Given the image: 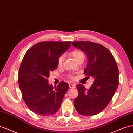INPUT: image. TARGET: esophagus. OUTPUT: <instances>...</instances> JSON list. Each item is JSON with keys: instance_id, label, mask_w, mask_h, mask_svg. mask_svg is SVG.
I'll return each mask as SVG.
<instances>
[{"instance_id": "obj_1", "label": "esophagus", "mask_w": 133, "mask_h": 133, "mask_svg": "<svg viewBox=\"0 0 133 133\" xmlns=\"http://www.w3.org/2000/svg\"><path fill=\"white\" fill-rule=\"evenodd\" d=\"M69 87L70 88H75V85L72 84H69Z\"/></svg>"}]
</instances>
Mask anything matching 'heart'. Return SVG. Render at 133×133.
<instances>
[{
    "label": "heart",
    "instance_id": "1",
    "mask_svg": "<svg viewBox=\"0 0 133 133\" xmlns=\"http://www.w3.org/2000/svg\"><path fill=\"white\" fill-rule=\"evenodd\" d=\"M70 55L73 57V58L75 60L76 62L80 58H81L84 57L83 53L79 50H74L72 51V52L70 53ZM63 60V56H61L59 58L58 61V63L59 65H61V64H62Z\"/></svg>",
    "mask_w": 133,
    "mask_h": 133
}]
</instances>
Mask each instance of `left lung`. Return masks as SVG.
I'll return each instance as SVG.
<instances>
[{
  "mask_svg": "<svg viewBox=\"0 0 133 133\" xmlns=\"http://www.w3.org/2000/svg\"><path fill=\"white\" fill-rule=\"evenodd\" d=\"M72 45L85 53L88 64L84 73L94 79L89 90L77 85L79 95L74 102L75 108L81 115H97L107 107L117 89V65L110 51L101 44L83 41L74 42Z\"/></svg>",
  "mask_w": 133,
  "mask_h": 133,
  "instance_id": "obj_1",
  "label": "left lung"
}]
</instances>
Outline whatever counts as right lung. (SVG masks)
<instances>
[{
    "instance_id": "add662e5",
    "label": "right lung",
    "mask_w": 133,
    "mask_h": 133,
    "mask_svg": "<svg viewBox=\"0 0 133 133\" xmlns=\"http://www.w3.org/2000/svg\"><path fill=\"white\" fill-rule=\"evenodd\" d=\"M71 42H43L27 51L20 66L18 84L25 103L33 112L44 116L59 110L69 84L61 81L57 87L48 83L59 58L71 46Z\"/></svg>"
}]
</instances>
